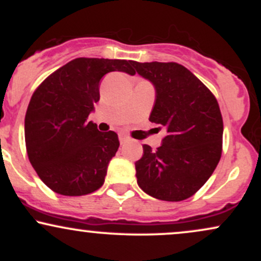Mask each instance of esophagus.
<instances>
[{
	"mask_svg": "<svg viewBox=\"0 0 261 261\" xmlns=\"http://www.w3.org/2000/svg\"><path fill=\"white\" fill-rule=\"evenodd\" d=\"M119 140H120V143H125L128 140V137L126 136V135L120 134V135H119Z\"/></svg>",
	"mask_w": 261,
	"mask_h": 261,
	"instance_id": "esophagus-1",
	"label": "esophagus"
}]
</instances>
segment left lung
<instances>
[{"label":"left lung","mask_w":261,"mask_h":261,"mask_svg":"<svg viewBox=\"0 0 261 261\" xmlns=\"http://www.w3.org/2000/svg\"><path fill=\"white\" fill-rule=\"evenodd\" d=\"M136 72L151 81L155 103L149 121L166 128L162 146L143 145L135 163L139 187L164 201H182L199 190L222 154L223 120L212 92L176 62L133 61Z\"/></svg>","instance_id":"obj_1"}]
</instances>
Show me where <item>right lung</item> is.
<instances>
[{
	"instance_id": "add662e5",
	"label": "right lung",
	"mask_w": 261,
	"mask_h": 261,
	"mask_svg": "<svg viewBox=\"0 0 261 261\" xmlns=\"http://www.w3.org/2000/svg\"><path fill=\"white\" fill-rule=\"evenodd\" d=\"M130 60L79 58L60 67L33 93L25 113L28 158L47 188L82 196L103 185L108 164L118 151V134L100 133L87 121L99 100L108 72L135 74Z\"/></svg>"
}]
</instances>
